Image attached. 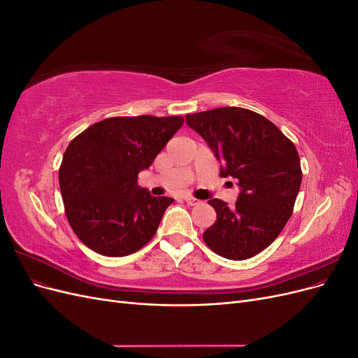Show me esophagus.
Here are the masks:
<instances>
[{"instance_id": "34e87169", "label": "esophagus", "mask_w": 358, "mask_h": 358, "mask_svg": "<svg viewBox=\"0 0 358 358\" xmlns=\"http://www.w3.org/2000/svg\"><path fill=\"white\" fill-rule=\"evenodd\" d=\"M183 200H185L189 206H197V204L200 203V200L194 199V197H191V196H185V197H183Z\"/></svg>"}]
</instances>
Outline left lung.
I'll return each mask as SVG.
<instances>
[{"instance_id": "8db88e82", "label": "left lung", "mask_w": 358, "mask_h": 358, "mask_svg": "<svg viewBox=\"0 0 358 358\" xmlns=\"http://www.w3.org/2000/svg\"><path fill=\"white\" fill-rule=\"evenodd\" d=\"M185 117L222 162L221 178H234L241 188L234 208L209 200L216 221L203 241L215 254L236 262L259 254L282 231L294 209L301 183L294 143L268 119L242 107Z\"/></svg>"}]
</instances>
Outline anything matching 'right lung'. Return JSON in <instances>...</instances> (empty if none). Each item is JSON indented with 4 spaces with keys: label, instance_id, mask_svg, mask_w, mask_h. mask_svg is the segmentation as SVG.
Masks as SVG:
<instances>
[{
    "label": "right lung",
    "instance_id": "obj_1",
    "mask_svg": "<svg viewBox=\"0 0 358 358\" xmlns=\"http://www.w3.org/2000/svg\"><path fill=\"white\" fill-rule=\"evenodd\" d=\"M182 116H116L74 137L59 167L67 220L83 245L106 257L137 252L173 203L137 185V176L182 127Z\"/></svg>",
    "mask_w": 358,
    "mask_h": 358
}]
</instances>
